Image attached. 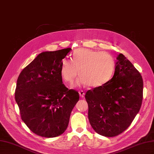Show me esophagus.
I'll return each mask as SVG.
<instances>
[{
  "label": "esophagus",
  "instance_id": "34e87169",
  "mask_svg": "<svg viewBox=\"0 0 154 154\" xmlns=\"http://www.w3.org/2000/svg\"><path fill=\"white\" fill-rule=\"evenodd\" d=\"M79 94H80V96L81 97H84V95H85V92L82 91H81L79 92Z\"/></svg>",
  "mask_w": 154,
  "mask_h": 154
}]
</instances>
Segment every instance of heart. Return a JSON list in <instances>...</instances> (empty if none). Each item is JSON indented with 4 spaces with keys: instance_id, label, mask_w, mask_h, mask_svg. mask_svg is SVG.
I'll use <instances>...</instances> for the list:
<instances>
[{
    "instance_id": "heart-1",
    "label": "heart",
    "mask_w": 154,
    "mask_h": 154,
    "mask_svg": "<svg viewBox=\"0 0 154 154\" xmlns=\"http://www.w3.org/2000/svg\"><path fill=\"white\" fill-rule=\"evenodd\" d=\"M115 67V60L110 54L89 49H78L72 53V60H62L60 74L65 82L72 85L79 72L81 84L96 88L105 85L111 80Z\"/></svg>"
}]
</instances>
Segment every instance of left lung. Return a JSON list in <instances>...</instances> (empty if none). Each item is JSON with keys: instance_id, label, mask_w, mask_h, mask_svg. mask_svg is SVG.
<instances>
[{"instance_id": "left-lung-1", "label": "left lung", "mask_w": 154, "mask_h": 154, "mask_svg": "<svg viewBox=\"0 0 154 154\" xmlns=\"http://www.w3.org/2000/svg\"><path fill=\"white\" fill-rule=\"evenodd\" d=\"M143 91L141 74L119 54L111 80L85 94L88 118L94 131L105 137L116 136L124 132L141 109Z\"/></svg>"}]
</instances>
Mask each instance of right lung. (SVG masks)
Returning <instances> with one entry per match:
<instances>
[{"label": "right lung", "instance_id": "add662e5", "mask_svg": "<svg viewBox=\"0 0 154 154\" xmlns=\"http://www.w3.org/2000/svg\"><path fill=\"white\" fill-rule=\"evenodd\" d=\"M71 48L41 53L17 79L15 97L22 120L31 131L44 137L62 134L80 98L63 84L60 63Z\"/></svg>", "mask_w": 154, "mask_h": 154}]
</instances>
